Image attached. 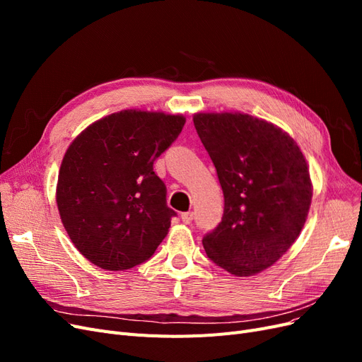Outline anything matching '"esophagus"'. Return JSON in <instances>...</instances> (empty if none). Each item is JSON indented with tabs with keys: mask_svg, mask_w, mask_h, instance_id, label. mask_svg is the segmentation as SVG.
I'll return each instance as SVG.
<instances>
[{
	"mask_svg": "<svg viewBox=\"0 0 362 362\" xmlns=\"http://www.w3.org/2000/svg\"><path fill=\"white\" fill-rule=\"evenodd\" d=\"M181 218H182V222L184 223H192V221H193V213L192 211H187V213H182L181 214Z\"/></svg>",
	"mask_w": 362,
	"mask_h": 362,
	"instance_id": "1",
	"label": "esophagus"
}]
</instances>
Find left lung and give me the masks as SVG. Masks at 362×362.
Returning <instances> with one entry per match:
<instances>
[{"label": "left lung", "instance_id": "obj_1", "mask_svg": "<svg viewBox=\"0 0 362 362\" xmlns=\"http://www.w3.org/2000/svg\"><path fill=\"white\" fill-rule=\"evenodd\" d=\"M193 124L222 185V222L202 238L206 257L235 276L276 262L299 237L313 187L296 141L242 113H198Z\"/></svg>", "mask_w": 362, "mask_h": 362}]
</instances>
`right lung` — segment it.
Instances as JSON below:
<instances>
[{
    "mask_svg": "<svg viewBox=\"0 0 362 362\" xmlns=\"http://www.w3.org/2000/svg\"><path fill=\"white\" fill-rule=\"evenodd\" d=\"M185 124L180 115L124 110L87 127L63 157L57 206L72 243L95 266L127 270L154 255L177 214L154 161Z\"/></svg>",
    "mask_w": 362,
    "mask_h": 362,
    "instance_id": "1",
    "label": "right lung"
}]
</instances>
